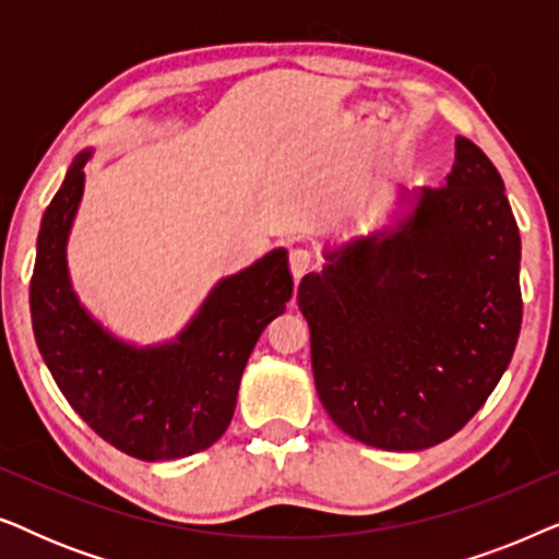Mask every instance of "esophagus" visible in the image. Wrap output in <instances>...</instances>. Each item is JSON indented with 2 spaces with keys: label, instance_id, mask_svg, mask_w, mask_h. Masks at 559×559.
I'll list each match as a JSON object with an SVG mask.
<instances>
[{
  "label": "esophagus",
  "instance_id": "1",
  "mask_svg": "<svg viewBox=\"0 0 559 559\" xmlns=\"http://www.w3.org/2000/svg\"><path fill=\"white\" fill-rule=\"evenodd\" d=\"M312 264H316V254H312L310 249L297 247L289 251V266H293V274L297 280H300L302 274H308L312 270Z\"/></svg>",
  "mask_w": 559,
  "mask_h": 559
}]
</instances>
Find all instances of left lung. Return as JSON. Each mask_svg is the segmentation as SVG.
I'll return each instance as SVG.
<instances>
[{"label": "left lung", "mask_w": 559, "mask_h": 559, "mask_svg": "<svg viewBox=\"0 0 559 559\" xmlns=\"http://www.w3.org/2000/svg\"><path fill=\"white\" fill-rule=\"evenodd\" d=\"M297 300L312 377L335 425L381 450H425L484 407L522 331V239L484 150L455 140L445 186L400 234L361 239Z\"/></svg>", "instance_id": "left-lung-1"}]
</instances>
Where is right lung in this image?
<instances>
[{
	"instance_id": "add662e5",
	"label": "right lung",
	"mask_w": 559,
	"mask_h": 559,
	"mask_svg": "<svg viewBox=\"0 0 559 559\" xmlns=\"http://www.w3.org/2000/svg\"><path fill=\"white\" fill-rule=\"evenodd\" d=\"M86 159L83 152L68 170L37 236L29 280L37 348L68 404L109 445L150 463L201 453L226 432L243 366L293 297L287 251L218 282L175 343L127 346L86 316L68 282L66 241Z\"/></svg>"
}]
</instances>
